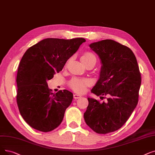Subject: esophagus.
Listing matches in <instances>:
<instances>
[{"label": "esophagus", "instance_id": "34e87169", "mask_svg": "<svg viewBox=\"0 0 155 155\" xmlns=\"http://www.w3.org/2000/svg\"><path fill=\"white\" fill-rule=\"evenodd\" d=\"M80 97H82V96L79 95V94H73V98H74V99H79V98H80Z\"/></svg>", "mask_w": 155, "mask_h": 155}]
</instances>
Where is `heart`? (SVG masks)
Instances as JSON below:
<instances>
[{"label": "heart", "mask_w": 155, "mask_h": 155, "mask_svg": "<svg viewBox=\"0 0 155 155\" xmlns=\"http://www.w3.org/2000/svg\"><path fill=\"white\" fill-rule=\"evenodd\" d=\"M81 59L82 62L85 64H88L92 62H96V58L92 53L87 52L84 53ZM90 84V81L88 79L82 78L78 77H75L72 78L69 82V86L70 88L77 92L82 93L85 92L87 86Z\"/></svg>", "instance_id": "obj_1"}]
</instances>
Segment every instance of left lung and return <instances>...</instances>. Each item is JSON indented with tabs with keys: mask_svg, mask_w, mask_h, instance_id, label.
Wrapping results in <instances>:
<instances>
[{
	"mask_svg": "<svg viewBox=\"0 0 155 155\" xmlns=\"http://www.w3.org/2000/svg\"><path fill=\"white\" fill-rule=\"evenodd\" d=\"M89 47L101 63L99 78L91 92L107 98L102 103L87 98L89 105L84 117L92 130L105 134L122 127L136 108L140 73L135 55L127 46L106 39L92 43Z\"/></svg>",
	"mask_w": 155,
	"mask_h": 155,
	"instance_id": "left-lung-1",
	"label": "left lung"
}]
</instances>
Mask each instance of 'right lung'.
Wrapping results in <instances>:
<instances>
[{
	"mask_svg": "<svg viewBox=\"0 0 155 155\" xmlns=\"http://www.w3.org/2000/svg\"><path fill=\"white\" fill-rule=\"evenodd\" d=\"M85 42L83 38H48L30 47L24 54L17 73L16 101L21 117L33 129L50 132L62 122L73 95L65 89L52 93L48 81L63 70L68 59Z\"/></svg>",
	"mask_w": 155,
	"mask_h": 155,
	"instance_id": "add662e5",
	"label": "right lung"
}]
</instances>
